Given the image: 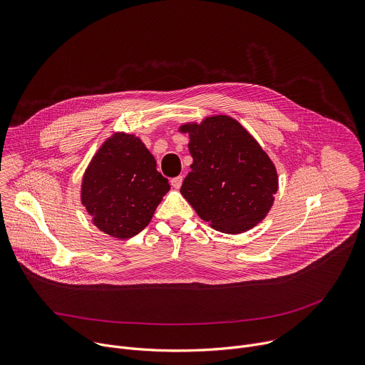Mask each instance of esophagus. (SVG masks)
Listing matches in <instances>:
<instances>
[{
  "mask_svg": "<svg viewBox=\"0 0 365 365\" xmlns=\"http://www.w3.org/2000/svg\"><path fill=\"white\" fill-rule=\"evenodd\" d=\"M182 182H183V178H182V176H176V178H173V179L170 180V183H172V186H173L175 189H179V187L182 186Z\"/></svg>",
  "mask_w": 365,
  "mask_h": 365,
  "instance_id": "1",
  "label": "esophagus"
}]
</instances>
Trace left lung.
I'll use <instances>...</instances> for the list:
<instances>
[{
  "label": "left lung",
  "mask_w": 365,
  "mask_h": 365,
  "mask_svg": "<svg viewBox=\"0 0 365 365\" xmlns=\"http://www.w3.org/2000/svg\"><path fill=\"white\" fill-rule=\"evenodd\" d=\"M190 172L180 187L196 214L225 234L251 230L269 214L279 187L266 151L234 118L215 115L185 124Z\"/></svg>",
  "instance_id": "left-lung-1"
}]
</instances>
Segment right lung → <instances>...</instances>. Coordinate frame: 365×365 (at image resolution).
<instances>
[{
    "label": "right lung",
    "instance_id": "add662e5",
    "mask_svg": "<svg viewBox=\"0 0 365 365\" xmlns=\"http://www.w3.org/2000/svg\"><path fill=\"white\" fill-rule=\"evenodd\" d=\"M144 143L118 133L101 145L82 179V205L95 227L125 240L143 231L170 185Z\"/></svg>",
    "mask_w": 365,
    "mask_h": 365
}]
</instances>
